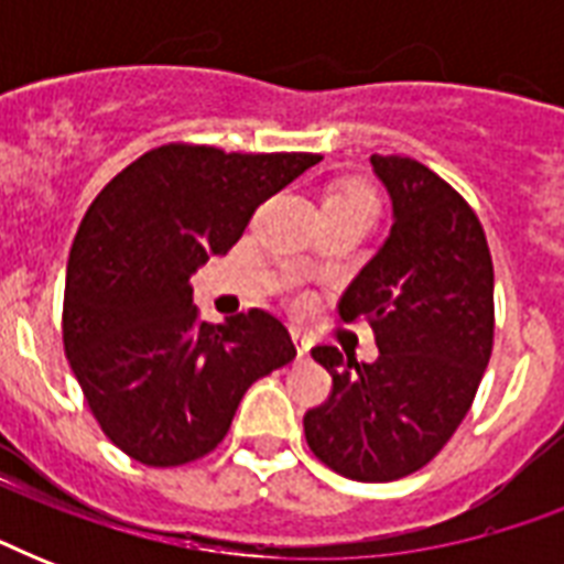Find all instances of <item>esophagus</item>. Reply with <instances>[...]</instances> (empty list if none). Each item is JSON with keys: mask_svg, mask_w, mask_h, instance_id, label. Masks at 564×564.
Wrapping results in <instances>:
<instances>
[{"mask_svg": "<svg viewBox=\"0 0 564 564\" xmlns=\"http://www.w3.org/2000/svg\"><path fill=\"white\" fill-rule=\"evenodd\" d=\"M292 343H295V348H299V354L304 357V354H310V345H313V339H310L304 330H299V327H292Z\"/></svg>", "mask_w": 564, "mask_h": 564, "instance_id": "34e87169", "label": "esophagus"}]
</instances>
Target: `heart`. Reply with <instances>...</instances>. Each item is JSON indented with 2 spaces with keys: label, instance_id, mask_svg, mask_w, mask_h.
I'll return each mask as SVG.
<instances>
[{
  "label": "heart",
  "instance_id": "b5f03b06",
  "mask_svg": "<svg viewBox=\"0 0 564 564\" xmlns=\"http://www.w3.org/2000/svg\"><path fill=\"white\" fill-rule=\"evenodd\" d=\"M325 207H371L377 210V195L366 184H343L327 195Z\"/></svg>",
  "mask_w": 564,
  "mask_h": 564
}]
</instances>
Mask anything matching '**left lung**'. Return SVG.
<instances>
[{
  "mask_svg": "<svg viewBox=\"0 0 564 564\" xmlns=\"http://www.w3.org/2000/svg\"><path fill=\"white\" fill-rule=\"evenodd\" d=\"M371 166L394 225L345 290L339 318H366L380 357L357 362L316 345L334 386L304 433L336 474L389 482L421 471L471 410L495 345V265L477 213L445 178L401 154H371Z\"/></svg>",
  "mask_w": 564,
  "mask_h": 564,
  "instance_id": "1",
  "label": "left lung"
}]
</instances>
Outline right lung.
Returning a JSON list of instances; mask_svg holds the SVG:
<instances>
[{
	"instance_id": "add662e5",
	"label": "right lung",
	"mask_w": 564,
	"mask_h": 564,
	"mask_svg": "<svg viewBox=\"0 0 564 564\" xmlns=\"http://www.w3.org/2000/svg\"><path fill=\"white\" fill-rule=\"evenodd\" d=\"M322 154L158 145L87 207L64 286V351L101 433L137 463L178 468L228 436L257 377L295 357L265 310L207 325L189 274L228 254L265 198Z\"/></svg>"
}]
</instances>
